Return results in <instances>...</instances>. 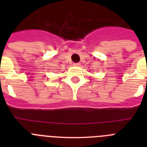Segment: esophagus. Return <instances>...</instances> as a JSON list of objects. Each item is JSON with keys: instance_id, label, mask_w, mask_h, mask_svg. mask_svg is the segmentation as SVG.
<instances>
[{"instance_id": "34e87169", "label": "esophagus", "mask_w": 147, "mask_h": 147, "mask_svg": "<svg viewBox=\"0 0 147 147\" xmlns=\"http://www.w3.org/2000/svg\"><path fill=\"white\" fill-rule=\"evenodd\" d=\"M74 66H80L81 65V64H80V62H75V63H74Z\"/></svg>"}]
</instances>
